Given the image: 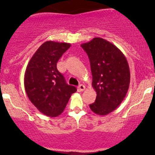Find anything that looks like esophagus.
Wrapping results in <instances>:
<instances>
[{
  "mask_svg": "<svg viewBox=\"0 0 155 155\" xmlns=\"http://www.w3.org/2000/svg\"><path fill=\"white\" fill-rule=\"evenodd\" d=\"M85 89V86L84 85H79L77 87V90H78V91H79V92L83 91Z\"/></svg>",
  "mask_w": 155,
  "mask_h": 155,
  "instance_id": "1",
  "label": "esophagus"
}]
</instances>
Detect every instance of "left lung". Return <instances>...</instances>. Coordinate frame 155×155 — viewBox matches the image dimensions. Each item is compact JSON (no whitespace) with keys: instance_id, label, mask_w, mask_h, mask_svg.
<instances>
[{"instance_id":"obj_1","label":"left lung","mask_w":155,"mask_h":155,"mask_svg":"<svg viewBox=\"0 0 155 155\" xmlns=\"http://www.w3.org/2000/svg\"><path fill=\"white\" fill-rule=\"evenodd\" d=\"M81 46L88 56L92 86L97 92L96 101L89 107L94 113L106 115L121 104L127 93L130 80L127 61L119 48L101 37Z\"/></svg>"}]
</instances>
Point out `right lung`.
<instances>
[{"label":"right lung","instance_id":"obj_1","mask_svg":"<svg viewBox=\"0 0 155 155\" xmlns=\"http://www.w3.org/2000/svg\"><path fill=\"white\" fill-rule=\"evenodd\" d=\"M67 43L46 41L41 45L30 60L25 73V88L31 102L44 115H61L75 86L67 84L58 70L57 63L70 47Z\"/></svg>","mask_w":155,"mask_h":155}]
</instances>
